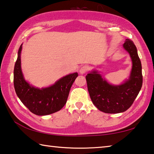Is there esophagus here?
Masks as SVG:
<instances>
[{"label":"esophagus","mask_w":154,"mask_h":154,"mask_svg":"<svg viewBox=\"0 0 154 154\" xmlns=\"http://www.w3.org/2000/svg\"><path fill=\"white\" fill-rule=\"evenodd\" d=\"M88 70H89V66H87V65H84V66L81 67L79 70V73L82 75L85 74V72L88 71Z\"/></svg>","instance_id":"esophagus-1"}]
</instances>
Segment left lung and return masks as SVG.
<instances>
[{
  "instance_id": "1",
  "label": "left lung",
  "mask_w": 154,
  "mask_h": 154,
  "mask_svg": "<svg viewBox=\"0 0 154 154\" xmlns=\"http://www.w3.org/2000/svg\"><path fill=\"white\" fill-rule=\"evenodd\" d=\"M123 48L132 62L129 78L119 85L109 83L98 71L93 70L85 78L91 100L98 110L106 113H119L130 107L143 84L141 62L136 46L126 38Z\"/></svg>"
}]
</instances>
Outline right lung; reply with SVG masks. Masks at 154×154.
I'll use <instances>...</instances> for the list:
<instances>
[{
	"label": "right lung",
	"mask_w": 154,
	"mask_h": 154,
	"mask_svg": "<svg viewBox=\"0 0 154 154\" xmlns=\"http://www.w3.org/2000/svg\"><path fill=\"white\" fill-rule=\"evenodd\" d=\"M17 52L14 71V83L16 94L24 105L37 116H47L60 110L66 103L72 83L78 76L74 72L60 78L49 87L38 88L24 79L21 68V51Z\"/></svg>",
	"instance_id": "add662e5"
}]
</instances>
